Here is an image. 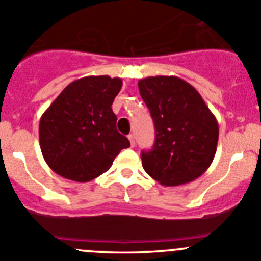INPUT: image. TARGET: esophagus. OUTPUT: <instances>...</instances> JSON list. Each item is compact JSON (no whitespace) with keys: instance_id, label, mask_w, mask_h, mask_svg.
Segmentation results:
<instances>
[{"instance_id":"1","label":"esophagus","mask_w":261,"mask_h":261,"mask_svg":"<svg viewBox=\"0 0 261 261\" xmlns=\"http://www.w3.org/2000/svg\"><path fill=\"white\" fill-rule=\"evenodd\" d=\"M128 140H130L131 147H135V136H134L133 134H130V135H128Z\"/></svg>"}]
</instances>
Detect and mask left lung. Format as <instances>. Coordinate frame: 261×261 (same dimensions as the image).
<instances>
[{"label": "left lung", "mask_w": 261, "mask_h": 261, "mask_svg": "<svg viewBox=\"0 0 261 261\" xmlns=\"http://www.w3.org/2000/svg\"><path fill=\"white\" fill-rule=\"evenodd\" d=\"M154 123L156 139L142 152V165L164 186H179L211 166L218 142V123L200 93L178 76H148L138 82Z\"/></svg>", "instance_id": "left-lung-1"}]
</instances>
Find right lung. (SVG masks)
<instances>
[{
    "label": "right lung",
    "mask_w": 261,
    "mask_h": 261,
    "mask_svg": "<svg viewBox=\"0 0 261 261\" xmlns=\"http://www.w3.org/2000/svg\"><path fill=\"white\" fill-rule=\"evenodd\" d=\"M121 87V78L84 76L70 83L44 112L40 148L55 173L88 182L109 170L119 152L130 147L112 110Z\"/></svg>",
    "instance_id": "right-lung-1"
}]
</instances>
